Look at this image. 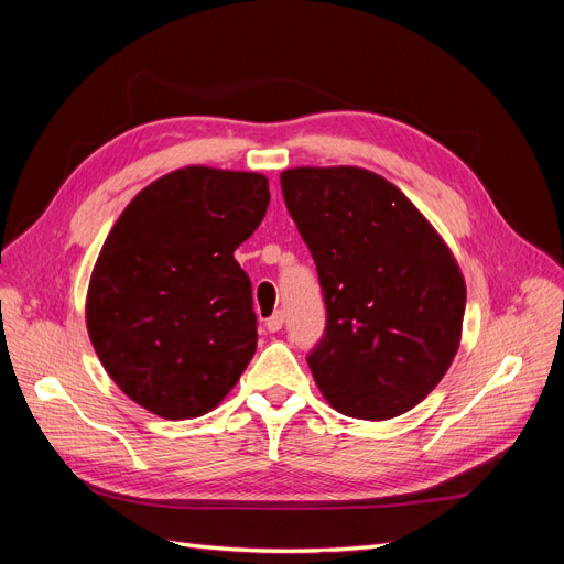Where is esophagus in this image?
<instances>
[{
  "label": "esophagus",
  "mask_w": 564,
  "mask_h": 564,
  "mask_svg": "<svg viewBox=\"0 0 564 564\" xmlns=\"http://www.w3.org/2000/svg\"><path fill=\"white\" fill-rule=\"evenodd\" d=\"M282 324H284V315H282V311H275V313H272V315L265 319V329H268L270 334H275V332L282 329Z\"/></svg>",
  "instance_id": "1"
}]
</instances>
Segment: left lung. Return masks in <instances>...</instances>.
<instances>
[{
	"instance_id": "8db88e82",
	"label": "left lung",
	"mask_w": 564,
	"mask_h": 564,
	"mask_svg": "<svg viewBox=\"0 0 564 564\" xmlns=\"http://www.w3.org/2000/svg\"><path fill=\"white\" fill-rule=\"evenodd\" d=\"M280 183L327 305L308 355L324 400L367 421L409 412L460 344L466 282L452 249L400 187L362 166H296Z\"/></svg>"
}]
</instances>
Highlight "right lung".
<instances>
[{
  "label": "right lung",
  "instance_id": "1",
  "mask_svg": "<svg viewBox=\"0 0 564 564\" xmlns=\"http://www.w3.org/2000/svg\"><path fill=\"white\" fill-rule=\"evenodd\" d=\"M270 204L256 172L185 166L117 218L87 292V329L108 377L169 421L220 404L256 352L251 282L235 249Z\"/></svg>",
  "mask_w": 564,
  "mask_h": 564
}]
</instances>
